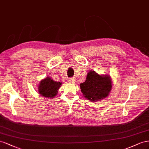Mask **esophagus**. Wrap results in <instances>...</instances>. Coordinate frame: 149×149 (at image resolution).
<instances>
[{
  "label": "esophagus",
  "mask_w": 149,
  "mask_h": 149,
  "mask_svg": "<svg viewBox=\"0 0 149 149\" xmlns=\"http://www.w3.org/2000/svg\"><path fill=\"white\" fill-rule=\"evenodd\" d=\"M68 81H69V83L74 84V83L76 82V80H75V79L74 78H70V79H69V80H68Z\"/></svg>",
  "instance_id": "34e87169"
}]
</instances>
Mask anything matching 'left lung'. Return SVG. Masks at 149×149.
I'll return each instance as SVG.
<instances>
[{
  "label": "left lung",
  "mask_w": 149,
  "mask_h": 149,
  "mask_svg": "<svg viewBox=\"0 0 149 149\" xmlns=\"http://www.w3.org/2000/svg\"><path fill=\"white\" fill-rule=\"evenodd\" d=\"M112 83L109 75H100L94 70H90L86 81L80 84V87L85 98L97 102L109 96L112 90Z\"/></svg>",
  "instance_id": "obj_1"
}]
</instances>
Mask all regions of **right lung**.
Listing matches in <instances>:
<instances>
[{"label":"right lung","mask_w":149,"mask_h":149,"mask_svg":"<svg viewBox=\"0 0 149 149\" xmlns=\"http://www.w3.org/2000/svg\"><path fill=\"white\" fill-rule=\"evenodd\" d=\"M62 84V82L54 81L47 76L40 81L38 86V92L42 97L47 99H53L57 95L58 89Z\"/></svg>","instance_id":"1"}]
</instances>
